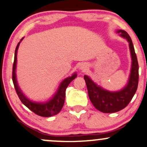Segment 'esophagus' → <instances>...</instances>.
Instances as JSON below:
<instances>
[{
	"label": "esophagus",
	"mask_w": 147,
	"mask_h": 147,
	"mask_svg": "<svg viewBox=\"0 0 147 147\" xmlns=\"http://www.w3.org/2000/svg\"><path fill=\"white\" fill-rule=\"evenodd\" d=\"M88 68V65L86 63H82L80 65V66H79V69H80V70H82V71H86V70H87Z\"/></svg>",
	"instance_id": "obj_1"
}]
</instances>
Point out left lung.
Returning <instances> with one entry per match:
<instances>
[{
  "mask_svg": "<svg viewBox=\"0 0 147 147\" xmlns=\"http://www.w3.org/2000/svg\"><path fill=\"white\" fill-rule=\"evenodd\" d=\"M116 32L119 33V36L129 43L131 53V66L126 85L120 90L110 91L96 84L88 75L84 76L90 102L97 110L104 113H112L124 109L136 93L139 79V67L132 40L124 30H117Z\"/></svg>",
  "mask_w": 147,
  "mask_h": 147,
  "instance_id": "1",
  "label": "left lung"
}]
</instances>
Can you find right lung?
<instances>
[{
	"instance_id": "right-lung-1",
	"label": "right lung",
	"mask_w": 147,
	"mask_h": 147,
	"mask_svg": "<svg viewBox=\"0 0 147 147\" xmlns=\"http://www.w3.org/2000/svg\"><path fill=\"white\" fill-rule=\"evenodd\" d=\"M24 38V37H23ZM23 38H21V41L18 43L16 46V50H15L14 54V61L13 64V72H12V80L14 83L15 90L16 91V93L21 99V102L24 105L28 107L30 111L36 113V115L42 117H51V116L55 115L58 114L61 110L63 107L64 102H65V90L67 87L68 86L69 84L72 82L73 79H75L77 77V72H74L71 76L66 77L64 79L60 85L59 86L55 94L50 97L48 100L45 102H35L26 97L25 94L23 93V91L21 90V88L18 86L17 78H16V65H17V52L18 49L19 47L20 43L23 39Z\"/></svg>"
}]
</instances>
